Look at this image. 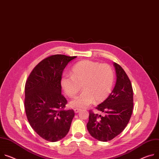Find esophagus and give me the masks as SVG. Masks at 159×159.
<instances>
[{
	"label": "esophagus",
	"instance_id": "34e87169",
	"mask_svg": "<svg viewBox=\"0 0 159 159\" xmlns=\"http://www.w3.org/2000/svg\"><path fill=\"white\" fill-rule=\"evenodd\" d=\"M74 110L75 113H78L79 111H80V108H75L74 109Z\"/></svg>",
	"mask_w": 159,
	"mask_h": 159
}]
</instances>
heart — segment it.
Here are the masks:
<instances>
[{
    "label": "heart",
    "mask_w": 159,
    "mask_h": 159,
    "mask_svg": "<svg viewBox=\"0 0 159 159\" xmlns=\"http://www.w3.org/2000/svg\"><path fill=\"white\" fill-rule=\"evenodd\" d=\"M114 82V73L107 64L91 60L77 63L71 70V75H64L61 87L69 97L75 96L82 89L83 93L70 102L73 108H85L93 102L105 101L110 95Z\"/></svg>",
    "instance_id": "heart-1"
}]
</instances>
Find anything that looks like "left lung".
I'll return each instance as SVG.
<instances>
[{"mask_svg": "<svg viewBox=\"0 0 159 159\" xmlns=\"http://www.w3.org/2000/svg\"><path fill=\"white\" fill-rule=\"evenodd\" d=\"M117 81L111 94L96 108L105 116L89 110L87 128L90 134L101 141H108L121 133L131 119L133 109V90L127 75L117 63H113Z\"/></svg>", "mask_w": 159, "mask_h": 159, "instance_id": "8db88e82", "label": "left lung"}]
</instances>
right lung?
Wrapping results in <instances>:
<instances>
[{"mask_svg":"<svg viewBox=\"0 0 159 159\" xmlns=\"http://www.w3.org/2000/svg\"><path fill=\"white\" fill-rule=\"evenodd\" d=\"M76 57L50 56L34 67L26 81L24 105L28 122L51 142L67 134L75 115L73 110H65L67 100L61 94V80L65 68Z\"/></svg>","mask_w":159,"mask_h":159,"instance_id":"right-lung-1","label":"right lung"}]
</instances>
